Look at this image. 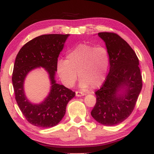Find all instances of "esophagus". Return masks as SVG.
Here are the masks:
<instances>
[{
	"instance_id": "obj_1",
	"label": "esophagus",
	"mask_w": 154,
	"mask_h": 154,
	"mask_svg": "<svg viewBox=\"0 0 154 154\" xmlns=\"http://www.w3.org/2000/svg\"><path fill=\"white\" fill-rule=\"evenodd\" d=\"M85 94V93L79 92V91H77V92H76V96H84Z\"/></svg>"
}]
</instances>
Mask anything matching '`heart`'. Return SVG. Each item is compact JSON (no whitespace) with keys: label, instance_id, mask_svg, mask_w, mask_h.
I'll use <instances>...</instances> for the list:
<instances>
[{"label":"heart","instance_id":"1","mask_svg":"<svg viewBox=\"0 0 154 154\" xmlns=\"http://www.w3.org/2000/svg\"><path fill=\"white\" fill-rule=\"evenodd\" d=\"M66 60L60 59L57 62V72L66 87L71 88L81 79L79 86L87 89L96 88L105 82L107 75L110 57L107 49L81 43L68 51Z\"/></svg>","mask_w":154,"mask_h":154}]
</instances>
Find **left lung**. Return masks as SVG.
Wrapping results in <instances>:
<instances>
[{"mask_svg": "<svg viewBox=\"0 0 154 154\" xmlns=\"http://www.w3.org/2000/svg\"><path fill=\"white\" fill-rule=\"evenodd\" d=\"M110 57V70L100 89L91 115L105 126L124 122L133 111L142 89L139 59L128 43L113 32H99Z\"/></svg>", "mask_w": 154, "mask_h": 154, "instance_id": "1", "label": "left lung"}]
</instances>
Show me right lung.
<instances>
[{
    "instance_id": "1",
    "label": "right lung",
    "mask_w": 154,
    "mask_h": 154,
    "mask_svg": "<svg viewBox=\"0 0 154 154\" xmlns=\"http://www.w3.org/2000/svg\"><path fill=\"white\" fill-rule=\"evenodd\" d=\"M69 35L38 36L26 43L15 58L12 75L15 100L26 120L35 126H55L64 116L68 103L75 96V92L57 83L55 79L58 58ZM39 67H44L48 72L51 90L42 103L32 104L25 97L23 83L28 72Z\"/></svg>"
}]
</instances>
